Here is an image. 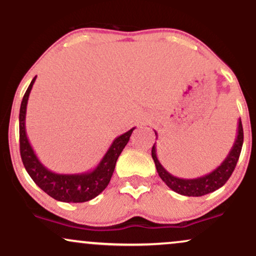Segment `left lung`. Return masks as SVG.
<instances>
[{
	"mask_svg": "<svg viewBox=\"0 0 256 256\" xmlns=\"http://www.w3.org/2000/svg\"><path fill=\"white\" fill-rule=\"evenodd\" d=\"M155 136L158 138L156 132H155ZM242 146L243 128L242 122H240V119H238L236 140H234V146H232L231 150L228 154V156L225 158V160L222 161L214 171L208 173V174L202 176V177L194 179L178 178L172 176L171 173L167 172L166 170L164 168V166L161 165L156 156V146H155V143L152 148V156L155 162V166H156V171L158 173V176H160V178L165 182L170 189L180 194V195L195 196V198H198V196H204L210 192H216V190H218L219 188H222V185L228 182V179L231 177L232 172H234V167L237 165L240 150H242Z\"/></svg>",
	"mask_w": 256,
	"mask_h": 256,
	"instance_id": "left-lung-1",
	"label": "left lung"
}]
</instances>
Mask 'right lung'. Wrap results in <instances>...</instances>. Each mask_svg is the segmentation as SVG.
<instances>
[{
	"label": "right lung",
	"mask_w": 256,
	"mask_h": 256,
	"mask_svg": "<svg viewBox=\"0 0 256 256\" xmlns=\"http://www.w3.org/2000/svg\"><path fill=\"white\" fill-rule=\"evenodd\" d=\"M34 80H36V77L32 79L31 84L28 85L22 98V106H20L19 136L20 155H22V164L32 180L52 198L61 202H68V204L90 201L100 195L110 184L114 168H116V160L122 154V149L128 144L132 131L136 128H132L131 130L116 137L108 148L104 156L92 171L77 173V174H60V173L52 172L38 160L36 152L32 149L28 134H26V107H28V96H30Z\"/></svg>",
	"instance_id": "right-lung-1"
}]
</instances>
